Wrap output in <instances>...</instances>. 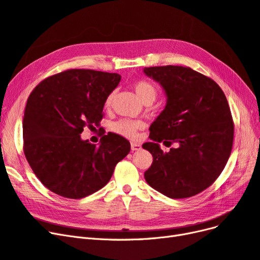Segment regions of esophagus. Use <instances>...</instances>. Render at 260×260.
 I'll list each match as a JSON object with an SVG mask.
<instances>
[{
    "label": "esophagus",
    "mask_w": 260,
    "mask_h": 260,
    "mask_svg": "<svg viewBox=\"0 0 260 260\" xmlns=\"http://www.w3.org/2000/svg\"><path fill=\"white\" fill-rule=\"evenodd\" d=\"M142 147H141V145L140 144H138V143H134V142H132L131 143V150L132 151H136V150H140Z\"/></svg>",
    "instance_id": "34e87169"
}]
</instances>
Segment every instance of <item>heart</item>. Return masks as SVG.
I'll use <instances>...</instances> for the list:
<instances>
[{
    "mask_svg": "<svg viewBox=\"0 0 260 260\" xmlns=\"http://www.w3.org/2000/svg\"><path fill=\"white\" fill-rule=\"evenodd\" d=\"M133 90L137 96L143 102H153L157 95V89L154 84H151L148 80H139L134 83ZM114 98V92H111L105 99V107H110ZM143 128V122L140 120H128L121 119L114 123V130L123 137L133 138L139 129Z\"/></svg>",
    "mask_w": 260,
    "mask_h": 260,
    "instance_id": "b5f03b06",
    "label": "heart"
}]
</instances>
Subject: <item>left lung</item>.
<instances>
[{
	"label": "left lung",
	"mask_w": 260,
	"mask_h": 260,
	"mask_svg": "<svg viewBox=\"0 0 260 260\" xmlns=\"http://www.w3.org/2000/svg\"><path fill=\"white\" fill-rule=\"evenodd\" d=\"M162 87L164 111L150 124L143 144L153 155L144 177L149 186L172 199L192 197L219 176L231 154L234 122L225 93L213 79L190 68L166 66L143 69ZM177 143L168 153L159 148Z\"/></svg>",
	"instance_id": "left-lung-1"
}]
</instances>
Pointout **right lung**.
Returning <instances> with one entry per match:
<instances>
[{
  "instance_id": "1",
  "label": "right lung",
  "mask_w": 260,
  "mask_h": 260,
  "mask_svg": "<svg viewBox=\"0 0 260 260\" xmlns=\"http://www.w3.org/2000/svg\"><path fill=\"white\" fill-rule=\"evenodd\" d=\"M121 76L93 70H68L44 79L30 94L22 121L23 151L42 184L70 199L104 187L130 151L119 134L107 133L99 145L82 140L85 127L100 126L106 96Z\"/></svg>"
}]
</instances>
